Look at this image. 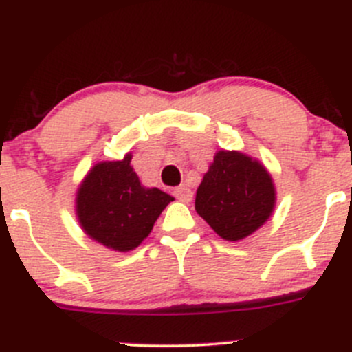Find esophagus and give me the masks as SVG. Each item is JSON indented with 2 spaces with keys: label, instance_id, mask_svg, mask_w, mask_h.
I'll list each match as a JSON object with an SVG mask.
<instances>
[{
  "label": "esophagus",
  "instance_id": "34e87169",
  "mask_svg": "<svg viewBox=\"0 0 352 352\" xmlns=\"http://www.w3.org/2000/svg\"><path fill=\"white\" fill-rule=\"evenodd\" d=\"M173 196H175V198L179 199V201L189 203L192 199V191H191V189H189V187L180 186V187H177L175 191H173Z\"/></svg>",
  "mask_w": 352,
  "mask_h": 352
}]
</instances>
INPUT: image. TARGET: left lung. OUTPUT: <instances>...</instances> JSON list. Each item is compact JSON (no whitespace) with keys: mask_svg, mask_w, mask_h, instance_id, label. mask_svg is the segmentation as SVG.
Wrapping results in <instances>:
<instances>
[{"mask_svg":"<svg viewBox=\"0 0 352 352\" xmlns=\"http://www.w3.org/2000/svg\"><path fill=\"white\" fill-rule=\"evenodd\" d=\"M276 189L262 163L238 151H219L196 191V212L228 241H239L265 224Z\"/></svg>","mask_w":352,"mask_h":352,"instance_id":"8db88e82","label":"left lung"}]
</instances>
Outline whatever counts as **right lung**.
<instances>
[{"label": "right lung", "mask_w": 352, "mask_h": 352, "mask_svg": "<svg viewBox=\"0 0 352 352\" xmlns=\"http://www.w3.org/2000/svg\"><path fill=\"white\" fill-rule=\"evenodd\" d=\"M173 198L157 187H144L131 168V154L102 161L88 172L76 192L81 229L114 252H130L153 231Z\"/></svg>", "instance_id": "right-lung-1"}]
</instances>
